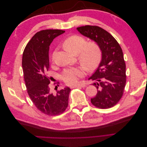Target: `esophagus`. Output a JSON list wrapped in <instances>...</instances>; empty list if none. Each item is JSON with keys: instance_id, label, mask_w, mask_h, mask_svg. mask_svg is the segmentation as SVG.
Returning <instances> with one entry per match:
<instances>
[{"instance_id": "esophagus-1", "label": "esophagus", "mask_w": 147, "mask_h": 147, "mask_svg": "<svg viewBox=\"0 0 147 147\" xmlns=\"http://www.w3.org/2000/svg\"><path fill=\"white\" fill-rule=\"evenodd\" d=\"M86 86V84L85 83H81V84H77V85H75L73 86L71 88H83V87H85Z\"/></svg>"}]
</instances>
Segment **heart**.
Masks as SVG:
<instances>
[{"mask_svg": "<svg viewBox=\"0 0 147 147\" xmlns=\"http://www.w3.org/2000/svg\"><path fill=\"white\" fill-rule=\"evenodd\" d=\"M63 46L67 51L77 55L78 62L82 65L67 68L61 75L62 79L67 84L75 85L77 84L78 79L84 76L85 68L92 70L98 65L102 56L100 48L95 41L86 43V40L80 35H72L67 38L63 42Z\"/></svg>", "mask_w": 147, "mask_h": 147, "instance_id": "heart-1", "label": "heart"}]
</instances>
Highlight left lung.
<instances>
[{
    "instance_id": "left-lung-1",
    "label": "left lung",
    "mask_w": 147,
    "mask_h": 147,
    "mask_svg": "<svg viewBox=\"0 0 147 147\" xmlns=\"http://www.w3.org/2000/svg\"><path fill=\"white\" fill-rule=\"evenodd\" d=\"M84 36L96 42L102 51V60L89 80L94 81L96 96L91 99L93 105L102 109L112 107L123 96L126 83V64L122 49L112 35L97 26L77 28Z\"/></svg>"
}]
</instances>
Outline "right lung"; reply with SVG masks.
Masks as SVG:
<instances>
[{
	"label": "right lung",
	"mask_w": 147,
	"mask_h": 147,
	"mask_svg": "<svg viewBox=\"0 0 147 147\" xmlns=\"http://www.w3.org/2000/svg\"><path fill=\"white\" fill-rule=\"evenodd\" d=\"M65 32L59 29H46L37 32L26 46L22 67L28 95L37 109L43 113L56 116L63 113L68 106L70 89L65 87L53 94L47 76L49 70V48L53 39ZM59 82L56 83L59 86Z\"/></svg>",
	"instance_id": "obj_1"
}]
</instances>
